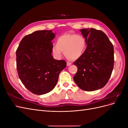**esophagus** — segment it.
Listing matches in <instances>:
<instances>
[{"instance_id":"esophagus-1","label":"esophagus","mask_w":128,"mask_h":128,"mask_svg":"<svg viewBox=\"0 0 128 128\" xmlns=\"http://www.w3.org/2000/svg\"><path fill=\"white\" fill-rule=\"evenodd\" d=\"M72 64V63L70 62H69V61H67V66H70Z\"/></svg>"}]
</instances>
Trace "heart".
Returning a JSON list of instances; mask_svg holds the SVG:
<instances>
[{"instance_id":"obj_1","label":"heart","mask_w":128,"mask_h":128,"mask_svg":"<svg viewBox=\"0 0 128 128\" xmlns=\"http://www.w3.org/2000/svg\"><path fill=\"white\" fill-rule=\"evenodd\" d=\"M56 45L52 46L53 56L60 59L64 51L68 59L76 60L82 56L86 48V41L84 37L80 34H66L57 38Z\"/></svg>"}]
</instances>
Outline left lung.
I'll return each instance as SVG.
<instances>
[{
	"label": "left lung",
	"instance_id": "1",
	"mask_svg": "<svg viewBox=\"0 0 128 128\" xmlns=\"http://www.w3.org/2000/svg\"><path fill=\"white\" fill-rule=\"evenodd\" d=\"M86 48L73 64L78 70L73 78L80 89L93 91L106 86L114 64V47L106 34L94 28L80 30Z\"/></svg>",
	"mask_w": 128,
	"mask_h": 128
}]
</instances>
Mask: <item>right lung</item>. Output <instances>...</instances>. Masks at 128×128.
Listing matches in <instances>:
<instances>
[{"label":"right lung","instance_id":"1","mask_svg":"<svg viewBox=\"0 0 128 128\" xmlns=\"http://www.w3.org/2000/svg\"><path fill=\"white\" fill-rule=\"evenodd\" d=\"M55 34L51 30H39L22 38L16 51L19 78L32 94L42 95L56 86L66 61L54 59L51 41Z\"/></svg>","mask_w":128,"mask_h":128}]
</instances>
